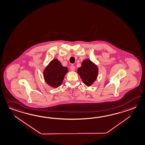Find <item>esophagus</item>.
<instances>
[{"label": "esophagus", "mask_w": 145, "mask_h": 145, "mask_svg": "<svg viewBox=\"0 0 145 145\" xmlns=\"http://www.w3.org/2000/svg\"><path fill=\"white\" fill-rule=\"evenodd\" d=\"M70 69L72 71H74L75 70V67L74 65H71L70 67Z\"/></svg>", "instance_id": "esophagus-1"}]
</instances>
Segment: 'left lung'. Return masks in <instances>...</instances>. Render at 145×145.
<instances>
[{
  "instance_id": "obj_1",
  "label": "left lung",
  "mask_w": 145,
  "mask_h": 145,
  "mask_svg": "<svg viewBox=\"0 0 145 145\" xmlns=\"http://www.w3.org/2000/svg\"><path fill=\"white\" fill-rule=\"evenodd\" d=\"M77 72L83 82L88 87L96 80L99 72L97 65L88 59L82 61L81 67L78 68Z\"/></svg>"
}]
</instances>
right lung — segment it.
Segmentation results:
<instances>
[{"label":"right lung","instance_id":"add662e5","mask_svg":"<svg viewBox=\"0 0 145 145\" xmlns=\"http://www.w3.org/2000/svg\"><path fill=\"white\" fill-rule=\"evenodd\" d=\"M68 71V68L62 66L57 59H54L43 71L44 79L50 86L57 88L63 82Z\"/></svg>","mask_w":145,"mask_h":145}]
</instances>
